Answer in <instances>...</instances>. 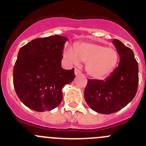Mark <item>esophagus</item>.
<instances>
[{
	"label": "esophagus",
	"mask_w": 146,
	"mask_h": 146,
	"mask_svg": "<svg viewBox=\"0 0 146 146\" xmlns=\"http://www.w3.org/2000/svg\"><path fill=\"white\" fill-rule=\"evenodd\" d=\"M80 74H81V71H80L79 69L75 68V75H76V76H78V75Z\"/></svg>",
	"instance_id": "obj_1"
}]
</instances>
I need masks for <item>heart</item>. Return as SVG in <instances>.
Wrapping results in <instances>:
<instances>
[{"instance_id":"b5f03b06","label":"heart","mask_w":146,"mask_h":146,"mask_svg":"<svg viewBox=\"0 0 146 146\" xmlns=\"http://www.w3.org/2000/svg\"><path fill=\"white\" fill-rule=\"evenodd\" d=\"M70 62H86L85 70L88 76L95 79H104L110 76L119 61L116 49L100 44L82 42L76 46L75 50L68 48L65 52Z\"/></svg>"}]
</instances>
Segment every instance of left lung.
<instances>
[{
  "label": "left lung",
  "mask_w": 146,
  "mask_h": 146,
  "mask_svg": "<svg viewBox=\"0 0 146 146\" xmlns=\"http://www.w3.org/2000/svg\"><path fill=\"white\" fill-rule=\"evenodd\" d=\"M112 43L120 57L118 67L104 80L88 79L84 92L88 105L104 114L126 107L134 98L138 85V65L133 51L118 39Z\"/></svg>",
  "instance_id": "8db88e82"
}]
</instances>
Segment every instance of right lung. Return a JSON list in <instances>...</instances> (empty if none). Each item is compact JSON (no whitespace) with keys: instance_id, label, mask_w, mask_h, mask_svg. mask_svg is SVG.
<instances>
[{"instance_id":"obj_1","label":"right lung","mask_w":146,"mask_h":146,"mask_svg":"<svg viewBox=\"0 0 146 146\" xmlns=\"http://www.w3.org/2000/svg\"><path fill=\"white\" fill-rule=\"evenodd\" d=\"M67 40L54 35L35 39L20 48L13 68V85L19 99L31 110L45 111L58 107L62 89L74 80V68H61Z\"/></svg>"}]
</instances>
